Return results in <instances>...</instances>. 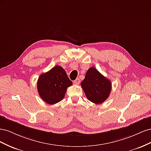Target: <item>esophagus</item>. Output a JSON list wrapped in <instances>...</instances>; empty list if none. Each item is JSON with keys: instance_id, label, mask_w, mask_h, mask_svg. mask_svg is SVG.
<instances>
[{"instance_id": "esophagus-1", "label": "esophagus", "mask_w": 151, "mask_h": 151, "mask_svg": "<svg viewBox=\"0 0 151 151\" xmlns=\"http://www.w3.org/2000/svg\"><path fill=\"white\" fill-rule=\"evenodd\" d=\"M80 79H76L75 81H74V84H76V85H78V84H79V83H80Z\"/></svg>"}]
</instances>
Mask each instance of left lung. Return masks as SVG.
<instances>
[{"instance_id":"left-lung-1","label":"left lung","mask_w":151,"mask_h":151,"mask_svg":"<svg viewBox=\"0 0 151 151\" xmlns=\"http://www.w3.org/2000/svg\"><path fill=\"white\" fill-rule=\"evenodd\" d=\"M81 84L87 98L95 104L106 101L111 90L110 81L94 67L89 68Z\"/></svg>"}]
</instances>
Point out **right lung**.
<instances>
[{
  "instance_id": "add662e5",
  "label": "right lung",
  "mask_w": 151,
  "mask_h": 151,
  "mask_svg": "<svg viewBox=\"0 0 151 151\" xmlns=\"http://www.w3.org/2000/svg\"><path fill=\"white\" fill-rule=\"evenodd\" d=\"M72 85L65 70L59 65L55 66L40 75L37 82L40 98L50 104L60 102L65 96L67 88Z\"/></svg>"
}]
</instances>
